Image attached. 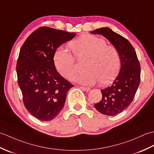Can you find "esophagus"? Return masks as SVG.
<instances>
[{"label": "esophagus", "mask_w": 154, "mask_h": 154, "mask_svg": "<svg viewBox=\"0 0 154 154\" xmlns=\"http://www.w3.org/2000/svg\"><path fill=\"white\" fill-rule=\"evenodd\" d=\"M80 88L81 90H82L83 91H89L90 90V88H87V87H83V86H80Z\"/></svg>", "instance_id": "obj_1"}]
</instances>
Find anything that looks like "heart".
<instances>
[{
    "label": "heart",
    "instance_id": "obj_1",
    "mask_svg": "<svg viewBox=\"0 0 154 154\" xmlns=\"http://www.w3.org/2000/svg\"><path fill=\"white\" fill-rule=\"evenodd\" d=\"M78 60L88 59L84 72L74 78V80L84 85L110 84L118 74L121 65V55L116 47L107 45L103 39L92 35L80 37L69 44ZM69 50L63 47L58 48L54 54L57 70L65 78L72 80L76 74V59Z\"/></svg>",
    "mask_w": 154,
    "mask_h": 154
}]
</instances>
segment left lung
Segmentation results:
<instances>
[{
  "mask_svg": "<svg viewBox=\"0 0 154 154\" xmlns=\"http://www.w3.org/2000/svg\"><path fill=\"white\" fill-rule=\"evenodd\" d=\"M91 33L103 35L120 53L119 74L111 86L101 90V100L94 105L102 114L116 115L125 110L135 96L140 82V65L134 47L125 37L109 28L95 29Z\"/></svg>",
  "mask_w": 154,
  "mask_h": 154,
  "instance_id": "obj_1",
  "label": "left lung"
}]
</instances>
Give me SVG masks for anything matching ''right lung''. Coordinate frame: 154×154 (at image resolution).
<instances>
[{
    "instance_id": "1",
    "label": "right lung",
    "mask_w": 154,
    "mask_h": 154,
    "mask_svg": "<svg viewBox=\"0 0 154 154\" xmlns=\"http://www.w3.org/2000/svg\"><path fill=\"white\" fill-rule=\"evenodd\" d=\"M75 33L41 27L30 34L20 49L16 64L18 86L25 107L42 121L55 118L65 103L73 85L56 70L54 54Z\"/></svg>"
}]
</instances>
